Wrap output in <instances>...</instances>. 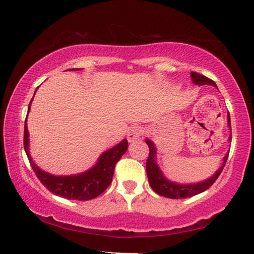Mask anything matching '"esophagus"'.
Instances as JSON below:
<instances>
[{
    "instance_id": "esophagus-1",
    "label": "esophagus",
    "mask_w": 254,
    "mask_h": 254,
    "mask_svg": "<svg viewBox=\"0 0 254 254\" xmlns=\"http://www.w3.org/2000/svg\"><path fill=\"white\" fill-rule=\"evenodd\" d=\"M143 127L141 126H133L129 128V130H128L127 133V140L129 142H133L135 140H137V138H140L142 135H143Z\"/></svg>"
}]
</instances>
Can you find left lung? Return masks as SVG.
I'll return each mask as SVG.
<instances>
[{"label":"left lung","mask_w":254,"mask_h":254,"mask_svg":"<svg viewBox=\"0 0 254 254\" xmlns=\"http://www.w3.org/2000/svg\"><path fill=\"white\" fill-rule=\"evenodd\" d=\"M190 76H192L193 83H195L196 85H203V84H213L216 86L214 81H211L210 78L206 77V76L197 74V72L190 71ZM228 125L229 127L231 128L230 124V114H228ZM231 140V135L229 137V141ZM145 143L148 144L149 147V156L147 159V164H145V170H147V176L149 184H150L151 189L155 190L156 193L159 194V195L170 197V199H185V197H190L193 195H196V194L202 193L204 190L209 189V187L213 185V184L216 182L218 176L221 175L222 170H223L225 163H227L228 156L227 154L223 158V164L221 165V168L215 172V175L210 178H208L203 182L196 183V184H177L173 182H170L163 175L161 170H159L157 163H156V147L155 144L152 143L150 140H145Z\"/></svg>","instance_id":"obj_1"}]
</instances>
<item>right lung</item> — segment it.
<instances>
[{
  "mask_svg": "<svg viewBox=\"0 0 254 254\" xmlns=\"http://www.w3.org/2000/svg\"><path fill=\"white\" fill-rule=\"evenodd\" d=\"M75 70V69H72ZM78 70V69H76ZM32 102V100H31ZM29 104V111L31 106ZM128 142L126 138L111 148L110 150L103 152L95 166L88 171L75 176H53L43 171L34 164L29 152V130H27L26 120L24 126V149L32 166L34 173L40 183L55 195L65 197L70 200H91L100 195L110 184L112 183L114 168L125 152L127 151Z\"/></svg>",
  "mask_w": 254,
  "mask_h": 254,
  "instance_id": "right-lung-1",
  "label": "right lung"
}]
</instances>
